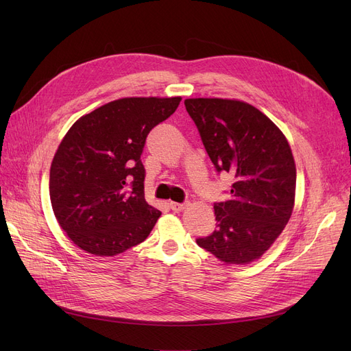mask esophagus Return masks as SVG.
<instances>
[{
  "instance_id": "34e87169",
  "label": "esophagus",
  "mask_w": 351,
  "mask_h": 351,
  "mask_svg": "<svg viewBox=\"0 0 351 351\" xmlns=\"http://www.w3.org/2000/svg\"><path fill=\"white\" fill-rule=\"evenodd\" d=\"M186 202H183V204H179V202H171L169 204V208L173 210V212H182L183 209L186 208Z\"/></svg>"
}]
</instances>
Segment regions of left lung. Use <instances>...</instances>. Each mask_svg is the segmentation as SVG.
Here are the masks:
<instances>
[{
	"label": "left lung",
	"instance_id": "1",
	"mask_svg": "<svg viewBox=\"0 0 351 351\" xmlns=\"http://www.w3.org/2000/svg\"><path fill=\"white\" fill-rule=\"evenodd\" d=\"M217 173L233 176L226 202H216V229L196 243L225 263H250L273 245L293 212L296 166L290 146L265 114L232 99H186Z\"/></svg>",
	"mask_w": 351,
	"mask_h": 351
}]
</instances>
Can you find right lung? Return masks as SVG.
<instances>
[{
	"instance_id": "1",
	"label": "right lung",
	"mask_w": 351,
	"mask_h": 351,
	"mask_svg": "<svg viewBox=\"0 0 351 351\" xmlns=\"http://www.w3.org/2000/svg\"><path fill=\"white\" fill-rule=\"evenodd\" d=\"M175 98H123L71 126L49 172L52 210L71 241L95 256H115L149 236L160 210L145 200L143 146L168 119Z\"/></svg>"
}]
</instances>
